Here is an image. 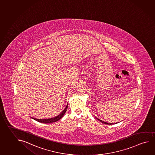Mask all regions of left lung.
I'll return each instance as SVG.
<instances>
[{
  "label": "left lung",
  "mask_w": 155,
  "mask_h": 155,
  "mask_svg": "<svg viewBox=\"0 0 155 155\" xmlns=\"http://www.w3.org/2000/svg\"><path fill=\"white\" fill-rule=\"evenodd\" d=\"M97 120H99L100 121V122H101L102 123L105 124H107V125H112V124H113L112 123H108L105 122V121H104L101 120L100 119H97Z\"/></svg>",
  "instance_id": "left-lung-1"
}]
</instances>
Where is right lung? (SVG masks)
I'll return each instance as SVG.
<instances>
[{"instance_id": "1", "label": "right lung", "mask_w": 155, "mask_h": 155, "mask_svg": "<svg viewBox=\"0 0 155 155\" xmlns=\"http://www.w3.org/2000/svg\"><path fill=\"white\" fill-rule=\"evenodd\" d=\"M68 108V105H67L66 108L64 109V110L60 113L58 116L55 117L54 118H50V119H36V118H32L34 119L35 120L37 121L40 123H42L47 124V123H54L57 121L60 120L61 118H62V117L64 116V114L66 113V110Z\"/></svg>"}]
</instances>
